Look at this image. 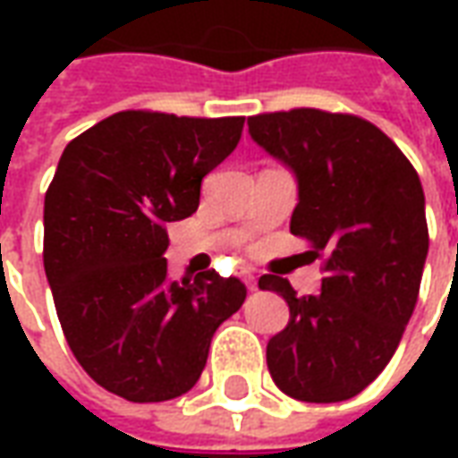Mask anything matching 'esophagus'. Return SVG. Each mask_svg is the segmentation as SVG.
I'll return each mask as SVG.
<instances>
[{"label": "esophagus", "instance_id": "1", "mask_svg": "<svg viewBox=\"0 0 458 458\" xmlns=\"http://www.w3.org/2000/svg\"><path fill=\"white\" fill-rule=\"evenodd\" d=\"M242 279H245V284H248L250 292H255V289H258V277H255L250 269H242Z\"/></svg>", "mask_w": 458, "mask_h": 458}]
</instances>
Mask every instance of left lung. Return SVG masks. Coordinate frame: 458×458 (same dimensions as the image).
Here are the masks:
<instances>
[{"label": "left lung", "instance_id": "obj_1", "mask_svg": "<svg viewBox=\"0 0 458 458\" xmlns=\"http://www.w3.org/2000/svg\"><path fill=\"white\" fill-rule=\"evenodd\" d=\"M248 127L297 176L292 235L327 258L321 294L259 277L289 307L267 344L269 375L294 400L341 403L383 373L412 317L429 250L422 183L397 144L355 114L299 107Z\"/></svg>", "mask_w": 458, "mask_h": 458}]
</instances>
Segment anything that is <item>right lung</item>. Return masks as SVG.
Returning <instances> with one entry per match:
<instances>
[{"instance_id": "obj_1", "label": "right lung", "mask_w": 458, "mask_h": 458, "mask_svg": "<svg viewBox=\"0 0 458 458\" xmlns=\"http://www.w3.org/2000/svg\"><path fill=\"white\" fill-rule=\"evenodd\" d=\"M245 117L124 110L64 149L44 200V267L83 370L130 403L189 393L210 338L248 297L216 269L174 282L166 225L189 218L200 181L238 147Z\"/></svg>"}]
</instances>
